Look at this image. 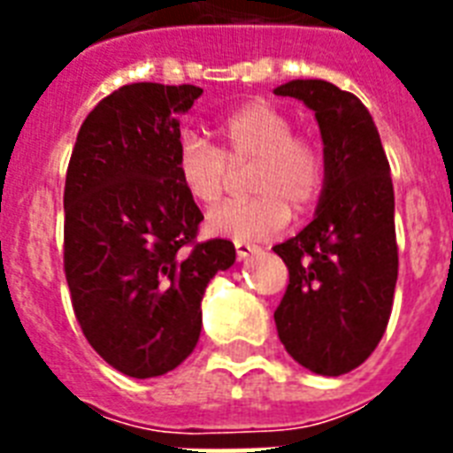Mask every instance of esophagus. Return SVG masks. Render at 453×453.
Returning a JSON list of instances; mask_svg holds the SVG:
<instances>
[{
    "label": "esophagus",
    "instance_id": "esophagus-1",
    "mask_svg": "<svg viewBox=\"0 0 453 453\" xmlns=\"http://www.w3.org/2000/svg\"><path fill=\"white\" fill-rule=\"evenodd\" d=\"M234 251H237V258H247V256L256 254L258 247H256V244H249V242H234Z\"/></svg>",
    "mask_w": 453,
    "mask_h": 453
}]
</instances>
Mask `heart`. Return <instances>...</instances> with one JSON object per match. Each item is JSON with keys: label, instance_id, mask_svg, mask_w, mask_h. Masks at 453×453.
Here are the masks:
<instances>
[{"label": "heart", "instance_id": "b5f03b06", "mask_svg": "<svg viewBox=\"0 0 453 453\" xmlns=\"http://www.w3.org/2000/svg\"><path fill=\"white\" fill-rule=\"evenodd\" d=\"M219 148L185 134L176 150V176L199 206L219 204L233 183V169L247 171L254 197L219 206L206 216L209 233L237 242L273 237L287 227L291 206L310 211L326 188V152L310 134L294 131L287 110L270 101H251L213 124Z\"/></svg>", "mask_w": 453, "mask_h": 453}]
</instances>
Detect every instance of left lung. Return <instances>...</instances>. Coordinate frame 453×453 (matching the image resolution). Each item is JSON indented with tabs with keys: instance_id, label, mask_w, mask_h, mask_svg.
I'll return each mask as SVG.
<instances>
[{
	"instance_id": "obj_1",
	"label": "left lung",
	"mask_w": 453,
	"mask_h": 453,
	"mask_svg": "<svg viewBox=\"0 0 453 453\" xmlns=\"http://www.w3.org/2000/svg\"><path fill=\"white\" fill-rule=\"evenodd\" d=\"M315 110L326 152L317 216L277 244L289 284L275 310L280 341L298 365L322 376L357 369L386 334L397 282L395 190L369 110L324 80L275 88Z\"/></svg>"
}]
</instances>
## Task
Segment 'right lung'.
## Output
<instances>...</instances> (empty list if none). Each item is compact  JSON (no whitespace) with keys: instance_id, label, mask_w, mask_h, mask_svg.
Masks as SVG:
<instances>
[{"instance_id":"add662e5","label":"right lung","mask_w":453,"mask_h":453,"mask_svg":"<svg viewBox=\"0 0 453 453\" xmlns=\"http://www.w3.org/2000/svg\"><path fill=\"white\" fill-rule=\"evenodd\" d=\"M202 88L138 81L81 124L65 176L63 265L74 317L110 366L134 379L176 369L199 341L206 284L234 263L197 242L199 206L178 183V117Z\"/></svg>"}]
</instances>
